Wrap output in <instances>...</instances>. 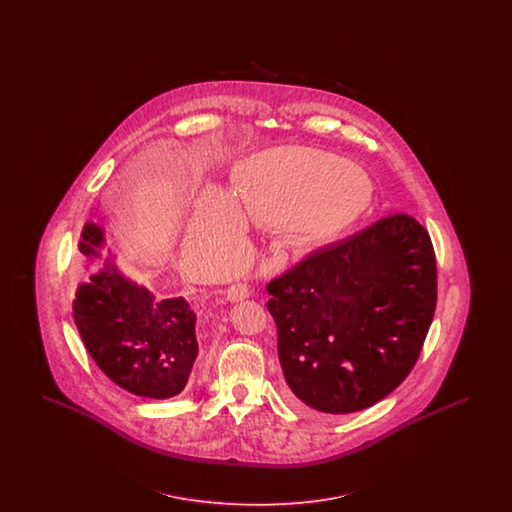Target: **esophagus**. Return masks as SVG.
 Here are the masks:
<instances>
[{
	"label": "esophagus",
	"instance_id": "34e87169",
	"mask_svg": "<svg viewBox=\"0 0 512 512\" xmlns=\"http://www.w3.org/2000/svg\"><path fill=\"white\" fill-rule=\"evenodd\" d=\"M249 286L247 284H232L224 295H226V299L228 301H232V303H236V301H244L249 297Z\"/></svg>",
	"mask_w": 512,
	"mask_h": 512
}]
</instances>
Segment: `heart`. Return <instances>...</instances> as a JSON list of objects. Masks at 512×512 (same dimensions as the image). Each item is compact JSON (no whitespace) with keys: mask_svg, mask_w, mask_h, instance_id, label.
<instances>
[{"mask_svg":"<svg viewBox=\"0 0 512 512\" xmlns=\"http://www.w3.org/2000/svg\"><path fill=\"white\" fill-rule=\"evenodd\" d=\"M372 182L363 169L309 147H276L236 169L234 199L219 188L199 197L190 242L244 251L245 219L330 242L363 217Z\"/></svg>","mask_w":512,"mask_h":512,"instance_id":"heart-1","label":"heart"}]
</instances>
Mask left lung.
I'll use <instances>...</instances> for the list:
<instances>
[{"label": "left lung", "instance_id": "8db88e82", "mask_svg": "<svg viewBox=\"0 0 512 512\" xmlns=\"http://www.w3.org/2000/svg\"><path fill=\"white\" fill-rule=\"evenodd\" d=\"M290 397L317 413L363 411L413 370L432 324L430 234L397 213L320 247L267 286Z\"/></svg>", "mask_w": 512, "mask_h": 512}]
</instances>
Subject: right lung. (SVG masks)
<instances>
[{"label":"right lung","instance_id":"add662e5","mask_svg":"<svg viewBox=\"0 0 512 512\" xmlns=\"http://www.w3.org/2000/svg\"><path fill=\"white\" fill-rule=\"evenodd\" d=\"M103 245V228L86 222L80 251L99 259ZM73 317L96 365L122 390L169 399L186 388L199 345L195 313L184 297L157 299L107 255L103 268L78 286Z\"/></svg>","mask_w":512,"mask_h":512}]
</instances>
